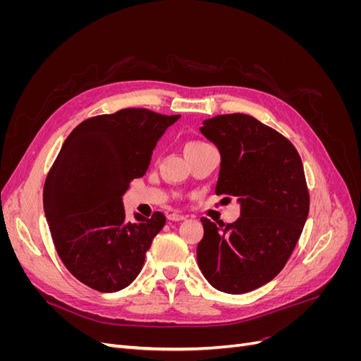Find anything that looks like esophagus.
I'll list each match as a JSON object with an SVG mask.
<instances>
[{"instance_id": "34e87169", "label": "esophagus", "mask_w": 361, "mask_h": 361, "mask_svg": "<svg viewBox=\"0 0 361 361\" xmlns=\"http://www.w3.org/2000/svg\"><path fill=\"white\" fill-rule=\"evenodd\" d=\"M169 220H170V221H183V220H185V215H180V214L174 212V214H170V215H169Z\"/></svg>"}]
</instances>
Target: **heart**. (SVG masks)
I'll return each instance as SVG.
<instances>
[{"label":"heart","instance_id":"b5f03b06","mask_svg":"<svg viewBox=\"0 0 361 361\" xmlns=\"http://www.w3.org/2000/svg\"><path fill=\"white\" fill-rule=\"evenodd\" d=\"M199 145H203V143H199V141H192V143H190L187 147H192V146H199Z\"/></svg>","mask_w":361,"mask_h":361}]
</instances>
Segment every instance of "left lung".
<instances>
[{"label":"left lung","instance_id":"8db88e82","mask_svg":"<svg viewBox=\"0 0 361 361\" xmlns=\"http://www.w3.org/2000/svg\"><path fill=\"white\" fill-rule=\"evenodd\" d=\"M200 133L221 155L215 192L236 197L241 216L220 227L202 218L199 267L218 290L251 292L286 265L307 220L302 162L288 138L247 114L207 118Z\"/></svg>","mask_w":361,"mask_h":361}]
</instances>
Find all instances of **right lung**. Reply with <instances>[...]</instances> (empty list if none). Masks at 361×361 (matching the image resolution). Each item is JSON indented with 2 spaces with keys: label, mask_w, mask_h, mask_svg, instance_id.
<instances>
[{
  "label": "right lung",
  "mask_w": 361,
  "mask_h": 361,
  "mask_svg": "<svg viewBox=\"0 0 361 361\" xmlns=\"http://www.w3.org/2000/svg\"><path fill=\"white\" fill-rule=\"evenodd\" d=\"M180 116L145 108L84 120L64 141L43 188L54 245L73 277L99 292L125 289L166 224L162 212L126 221L123 195L145 176L159 138Z\"/></svg>",
  "instance_id": "1"
}]
</instances>
